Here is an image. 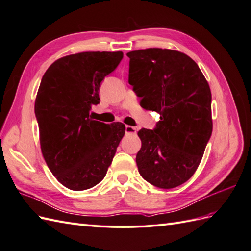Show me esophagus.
<instances>
[{
    "label": "esophagus",
    "mask_w": 251,
    "mask_h": 251,
    "mask_svg": "<svg viewBox=\"0 0 251 251\" xmlns=\"http://www.w3.org/2000/svg\"><path fill=\"white\" fill-rule=\"evenodd\" d=\"M126 134H136L137 133V128L132 126H126Z\"/></svg>",
    "instance_id": "obj_1"
}]
</instances>
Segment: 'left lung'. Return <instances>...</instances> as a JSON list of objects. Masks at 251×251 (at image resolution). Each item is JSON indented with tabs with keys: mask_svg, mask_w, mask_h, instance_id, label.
<instances>
[{
	"mask_svg": "<svg viewBox=\"0 0 251 251\" xmlns=\"http://www.w3.org/2000/svg\"><path fill=\"white\" fill-rule=\"evenodd\" d=\"M128 83L143 109L160 114L154 130L141 128L136 163L160 188L183 184L198 169L211 136V93L200 68L184 53L149 48L126 53Z\"/></svg>",
	"mask_w": 251,
	"mask_h": 251,
	"instance_id": "obj_1",
	"label": "left lung"
}]
</instances>
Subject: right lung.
<instances>
[{
  "label": "right lung",
  "instance_id": "right-lung-1",
  "mask_svg": "<svg viewBox=\"0 0 251 251\" xmlns=\"http://www.w3.org/2000/svg\"><path fill=\"white\" fill-rule=\"evenodd\" d=\"M124 53L81 52L55 60L45 72L34 113L41 149L49 170L72 191H85L104 178L125 125L93 120L104 77L116 69Z\"/></svg>",
  "mask_w": 251,
  "mask_h": 251
}]
</instances>
